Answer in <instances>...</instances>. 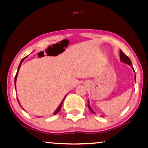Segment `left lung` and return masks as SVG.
<instances>
[{
    "mask_svg": "<svg viewBox=\"0 0 148 148\" xmlns=\"http://www.w3.org/2000/svg\"><path fill=\"white\" fill-rule=\"evenodd\" d=\"M120 60H121V62H125V63H126V64H129V66H131V69H132L133 71L135 72L134 69H133V67L132 66V63H131V61L130 58H129L127 56L125 55V54L124 53H123V52L121 50H120ZM135 80H136V76H135ZM88 108H89V109H90V110L91 112L94 113V114H96L94 111L93 110V109L92 108V107L90 106V102H89V100H88Z\"/></svg>",
    "mask_w": 148,
    "mask_h": 148,
    "instance_id": "1",
    "label": "left lung"
}]
</instances>
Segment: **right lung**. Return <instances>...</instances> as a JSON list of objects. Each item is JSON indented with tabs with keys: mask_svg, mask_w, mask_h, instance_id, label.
Returning <instances> with one entry per match:
<instances>
[{
	"mask_svg": "<svg viewBox=\"0 0 148 148\" xmlns=\"http://www.w3.org/2000/svg\"><path fill=\"white\" fill-rule=\"evenodd\" d=\"M27 56H25V58H23V59H22V60H21V62H20V64H19V66H18V69H17V73H16V75H15V90H16V81H17V75H18V73H19V69H20V67H21V65L22 62H23V60H25V58H27ZM66 95H67V94H66ZM66 96H64V98H63V99H62V102H60V104H59V106H58V108H56V110H55V111H54V113H53V114H57V113H58V112H59V111H60V108H61V106H62V102H63V101H64V98H65V97L66 96ZM17 101H18V102H19V105H20V106H21V104H20V103H19V99H18V98H17ZM21 108H22V109H23V110H24V109L23 108V107H22L21 106Z\"/></svg>",
	"mask_w": 148,
	"mask_h": 148,
	"instance_id": "1",
	"label": "right lung"
}]
</instances>
